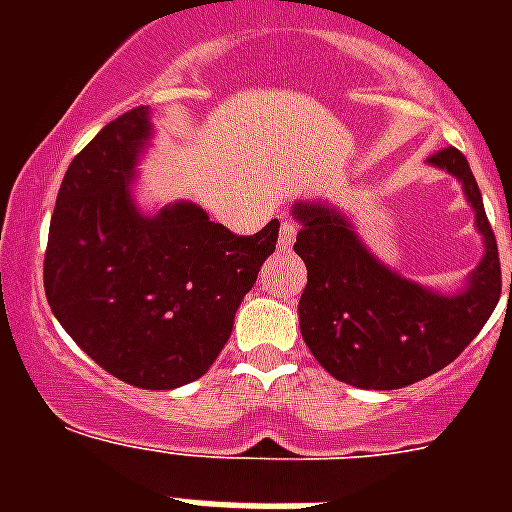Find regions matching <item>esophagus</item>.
I'll return each instance as SVG.
<instances>
[{
    "label": "esophagus",
    "mask_w": 512,
    "mask_h": 512,
    "mask_svg": "<svg viewBox=\"0 0 512 512\" xmlns=\"http://www.w3.org/2000/svg\"><path fill=\"white\" fill-rule=\"evenodd\" d=\"M295 236H297V225L292 223V220H284L279 228V249L287 252V249L295 244Z\"/></svg>",
    "instance_id": "esophagus-1"
}]
</instances>
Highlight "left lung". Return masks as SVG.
<instances>
[{
	"label": "left lung",
	"mask_w": 512,
	"mask_h": 512,
	"mask_svg": "<svg viewBox=\"0 0 512 512\" xmlns=\"http://www.w3.org/2000/svg\"><path fill=\"white\" fill-rule=\"evenodd\" d=\"M428 162L460 177L484 233L486 255L460 295H436L388 271L335 209L295 207L303 223L295 252L308 268L300 332L316 361L356 388L396 390L436 374L468 348L500 303V252L468 159L446 146Z\"/></svg>",
	"instance_id": "1"
}]
</instances>
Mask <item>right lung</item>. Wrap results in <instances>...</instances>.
Listing matches in <instances>:
<instances>
[{"label":"right lung","mask_w":512,"mask_h":512,"mask_svg":"<svg viewBox=\"0 0 512 512\" xmlns=\"http://www.w3.org/2000/svg\"><path fill=\"white\" fill-rule=\"evenodd\" d=\"M148 135V108H132L68 164L44 249V295L108 374L170 390L215 364L279 223L239 236L183 201L140 215L127 185Z\"/></svg>","instance_id":"obj_1"}]
</instances>
